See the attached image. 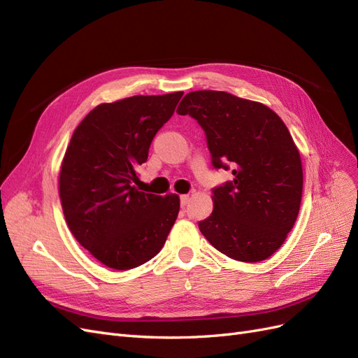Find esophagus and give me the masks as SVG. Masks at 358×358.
I'll list each match as a JSON object with an SVG mask.
<instances>
[{"label":"esophagus","mask_w":358,"mask_h":358,"mask_svg":"<svg viewBox=\"0 0 358 358\" xmlns=\"http://www.w3.org/2000/svg\"><path fill=\"white\" fill-rule=\"evenodd\" d=\"M189 201H190L189 194H181V196H180V202H181V206H182V208L189 203Z\"/></svg>","instance_id":"34e87169"}]
</instances>
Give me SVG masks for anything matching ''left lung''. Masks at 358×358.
Masks as SVG:
<instances>
[{
	"label": "left lung",
	"mask_w": 358,
	"mask_h": 358,
	"mask_svg": "<svg viewBox=\"0 0 358 358\" xmlns=\"http://www.w3.org/2000/svg\"><path fill=\"white\" fill-rule=\"evenodd\" d=\"M177 113L198 120L213 166L234 174L213 189L214 210L199 222L202 235L238 262L271 257L293 229L302 201V160L287 126L263 103L220 90L190 92Z\"/></svg>",
	"instance_id": "1"
}]
</instances>
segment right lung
<instances>
[{
	"instance_id": "add662e5",
	"label": "right lung",
	"mask_w": 358,
	"mask_h": 358,
	"mask_svg": "<svg viewBox=\"0 0 358 358\" xmlns=\"http://www.w3.org/2000/svg\"><path fill=\"white\" fill-rule=\"evenodd\" d=\"M181 96L174 92L99 103L66 147L59 174L66 224L80 245L111 269L128 271L153 259L177 220V194L144 193L134 182Z\"/></svg>"
}]
</instances>
